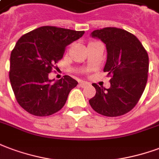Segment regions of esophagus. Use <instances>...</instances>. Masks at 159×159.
Returning <instances> with one entry per match:
<instances>
[{"label":"esophagus","instance_id":"1","mask_svg":"<svg viewBox=\"0 0 159 159\" xmlns=\"http://www.w3.org/2000/svg\"><path fill=\"white\" fill-rule=\"evenodd\" d=\"M89 85V83H86V82H80L79 83V86L81 88H85L86 86Z\"/></svg>","mask_w":159,"mask_h":159}]
</instances>
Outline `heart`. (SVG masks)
I'll use <instances>...</instances> for the list:
<instances>
[{"label": "heart", "mask_w": 159, "mask_h": 159, "mask_svg": "<svg viewBox=\"0 0 159 159\" xmlns=\"http://www.w3.org/2000/svg\"><path fill=\"white\" fill-rule=\"evenodd\" d=\"M90 43H93V42H90Z\"/></svg>", "instance_id": "1"}]
</instances>
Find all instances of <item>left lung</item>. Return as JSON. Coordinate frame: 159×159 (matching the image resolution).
Wrapping results in <instances>:
<instances>
[{
	"instance_id": "1",
	"label": "left lung",
	"mask_w": 159,
	"mask_h": 159,
	"mask_svg": "<svg viewBox=\"0 0 159 159\" xmlns=\"http://www.w3.org/2000/svg\"><path fill=\"white\" fill-rule=\"evenodd\" d=\"M92 37L106 44L104 72L110 76V88L96 83V94L89 103L98 114L116 117L126 114L139 101L148 82V55L137 38L124 29L114 27L94 30Z\"/></svg>"
}]
</instances>
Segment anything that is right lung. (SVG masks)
I'll return each instance as SVG.
<instances>
[{"label": "right lung", "mask_w": 159, "mask_h": 159, "mask_svg": "<svg viewBox=\"0 0 159 159\" xmlns=\"http://www.w3.org/2000/svg\"><path fill=\"white\" fill-rule=\"evenodd\" d=\"M84 31L43 26L23 34L11 50L9 78L17 103L35 116L58 112L66 102L76 80L66 75L51 83L49 73L63 57L66 47Z\"/></svg>", "instance_id": "right-lung-1"}]
</instances>
